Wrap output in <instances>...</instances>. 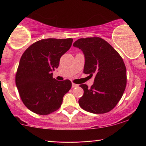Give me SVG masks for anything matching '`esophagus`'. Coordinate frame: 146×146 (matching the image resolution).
Listing matches in <instances>:
<instances>
[{
  "instance_id": "34e87169",
  "label": "esophagus",
  "mask_w": 146,
  "mask_h": 146,
  "mask_svg": "<svg viewBox=\"0 0 146 146\" xmlns=\"http://www.w3.org/2000/svg\"><path fill=\"white\" fill-rule=\"evenodd\" d=\"M79 86L77 84H75L74 83H72V88H77V87H78Z\"/></svg>"
}]
</instances>
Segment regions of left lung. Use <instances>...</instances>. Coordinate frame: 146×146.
<instances>
[{
  "label": "left lung",
  "instance_id": "obj_1",
  "mask_svg": "<svg viewBox=\"0 0 146 146\" xmlns=\"http://www.w3.org/2000/svg\"><path fill=\"white\" fill-rule=\"evenodd\" d=\"M84 52V73L95 75L88 88L81 84L84 95L79 100L81 108L94 114H104L117 106L127 85V71L122 57L114 48L99 37L80 38L73 43Z\"/></svg>",
  "mask_w": 146,
  "mask_h": 146
}]
</instances>
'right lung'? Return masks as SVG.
<instances>
[{
	"label": "right lung",
	"instance_id": "add662e5",
	"mask_svg": "<svg viewBox=\"0 0 146 146\" xmlns=\"http://www.w3.org/2000/svg\"><path fill=\"white\" fill-rule=\"evenodd\" d=\"M72 42V38L40 40L22 54L15 84L22 102L34 113L46 115L56 111L71 89V81H57L52 71L58 68L60 57L71 48Z\"/></svg>",
	"mask_w": 146,
	"mask_h": 146
}]
</instances>
